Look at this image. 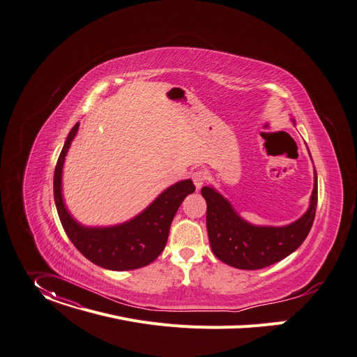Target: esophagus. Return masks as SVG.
Returning a JSON list of instances; mask_svg holds the SVG:
<instances>
[{
    "label": "esophagus",
    "mask_w": 357,
    "mask_h": 357,
    "mask_svg": "<svg viewBox=\"0 0 357 357\" xmlns=\"http://www.w3.org/2000/svg\"><path fill=\"white\" fill-rule=\"evenodd\" d=\"M192 181H193V185H195L197 190H199L204 186L205 181H206V175H205L204 171H197V172L192 174Z\"/></svg>",
    "instance_id": "esophagus-1"
}]
</instances>
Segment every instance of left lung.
I'll list each match as a JSON object with an SVG mask.
<instances>
[{"mask_svg":"<svg viewBox=\"0 0 357 357\" xmlns=\"http://www.w3.org/2000/svg\"><path fill=\"white\" fill-rule=\"evenodd\" d=\"M294 125V118H290ZM310 155V152H309ZM306 212L283 226L255 225L243 219L234 205L213 186H204L206 201V228L211 249L220 262L236 269L256 271L271 266L294 253L306 239L314 220L317 205V175Z\"/></svg>","mask_w":357,"mask_h":357,"instance_id":"left-lung-1","label":"left lung"}]
</instances>
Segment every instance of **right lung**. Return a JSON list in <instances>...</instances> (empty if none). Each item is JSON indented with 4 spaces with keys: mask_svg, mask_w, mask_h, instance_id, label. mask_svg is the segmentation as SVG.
<instances>
[{
    "mask_svg": "<svg viewBox=\"0 0 357 357\" xmlns=\"http://www.w3.org/2000/svg\"><path fill=\"white\" fill-rule=\"evenodd\" d=\"M78 128L79 122L70 131L54 172V199L63 231L88 261L104 269L121 272L149 265L164 250L178 208L195 192L192 179L168 186L129 220L109 226L82 225L71 215L62 195V169Z\"/></svg>",
    "mask_w": 357,
    "mask_h": 357,
    "instance_id": "add662e5",
    "label": "right lung"
}]
</instances>
